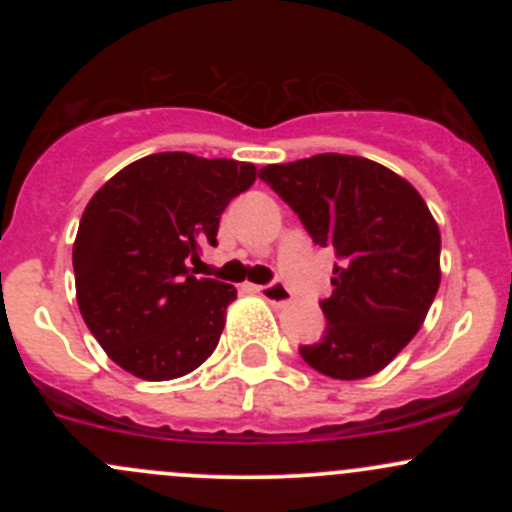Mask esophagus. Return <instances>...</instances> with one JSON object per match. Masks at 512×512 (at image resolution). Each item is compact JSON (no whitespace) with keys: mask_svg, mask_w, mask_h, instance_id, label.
Returning a JSON list of instances; mask_svg holds the SVG:
<instances>
[{"mask_svg":"<svg viewBox=\"0 0 512 512\" xmlns=\"http://www.w3.org/2000/svg\"><path fill=\"white\" fill-rule=\"evenodd\" d=\"M255 289L262 299H267L270 304H277V307L292 302V292H289V287L285 285V282H270V285H260Z\"/></svg>","mask_w":512,"mask_h":512,"instance_id":"34e87169","label":"esophagus"}]
</instances>
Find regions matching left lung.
<instances>
[{
  "label": "left lung",
  "instance_id": "left-lung-1",
  "mask_svg": "<svg viewBox=\"0 0 512 512\" xmlns=\"http://www.w3.org/2000/svg\"><path fill=\"white\" fill-rule=\"evenodd\" d=\"M260 178L332 247L327 329L299 354L339 381L374 376L421 329L441 285V232L409 180L369 158L319 153L265 165Z\"/></svg>",
  "mask_w": 512,
  "mask_h": 512
}]
</instances>
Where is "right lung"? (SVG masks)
Segmentation results:
<instances>
[{"instance_id": "obj_1", "label": "right lung", "mask_w": 512, "mask_h": 512, "mask_svg": "<svg viewBox=\"0 0 512 512\" xmlns=\"http://www.w3.org/2000/svg\"><path fill=\"white\" fill-rule=\"evenodd\" d=\"M257 178L252 163L153 153L118 170L81 215L76 302L86 327L128 374L168 381L220 342L237 289L193 277L188 260L218 245L220 215Z\"/></svg>"}]
</instances>
